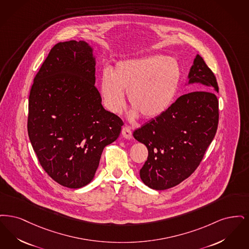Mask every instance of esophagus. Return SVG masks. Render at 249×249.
<instances>
[{"mask_svg": "<svg viewBox=\"0 0 249 249\" xmlns=\"http://www.w3.org/2000/svg\"><path fill=\"white\" fill-rule=\"evenodd\" d=\"M122 135L124 136V138H125L127 140H131L132 139V131H131L128 126H124L122 129Z\"/></svg>", "mask_w": 249, "mask_h": 249, "instance_id": "34e87169", "label": "esophagus"}]
</instances>
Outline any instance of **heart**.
<instances>
[{"instance_id":"obj_1","label":"heart","mask_w":249,"mask_h":249,"mask_svg":"<svg viewBox=\"0 0 249 249\" xmlns=\"http://www.w3.org/2000/svg\"><path fill=\"white\" fill-rule=\"evenodd\" d=\"M181 78L178 60L160 54L118 62L113 71L104 70L99 90L104 106L113 113L129 104L144 118L153 119L165 112L173 102Z\"/></svg>"}]
</instances>
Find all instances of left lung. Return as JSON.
<instances>
[{"mask_svg": "<svg viewBox=\"0 0 249 249\" xmlns=\"http://www.w3.org/2000/svg\"><path fill=\"white\" fill-rule=\"evenodd\" d=\"M188 78L189 85H201L200 90L180 96L162 115L133 133L148 149V159L140 175L143 183L153 190L172 188L189 178L216 135L218 86L199 54Z\"/></svg>", "mask_w": 249, "mask_h": 249, "instance_id": "1", "label": "left lung"}]
</instances>
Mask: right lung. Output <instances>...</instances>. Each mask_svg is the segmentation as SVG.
Returning <instances> with one entry per match:
<instances>
[{"mask_svg":"<svg viewBox=\"0 0 249 249\" xmlns=\"http://www.w3.org/2000/svg\"><path fill=\"white\" fill-rule=\"evenodd\" d=\"M93 48L85 41L56 43L33 81L28 134L44 171L78 189L92 181L103 149L123 121L103 108L96 87Z\"/></svg>","mask_w":249,"mask_h":249,"instance_id":"1","label":"right lung"}]
</instances>
